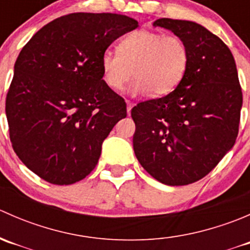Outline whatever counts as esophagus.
Returning <instances> with one entry per match:
<instances>
[{
  "mask_svg": "<svg viewBox=\"0 0 250 250\" xmlns=\"http://www.w3.org/2000/svg\"><path fill=\"white\" fill-rule=\"evenodd\" d=\"M132 107H133V104L130 102H128L127 100V113L130 116V111H132Z\"/></svg>",
  "mask_w": 250,
  "mask_h": 250,
  "instance_id": "34e87169",
  "label": "esophagus"
}]
</instances>
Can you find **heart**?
Returning <instances> with one entry per match:
<instances>
[{
  "instance_id": "b5f03b06",
  "label": "heart",
  "mask_w": 250,
  "mask_h": 250,
  "mask_svg": "<svg viewBox=\"0 0 250 250\" xmlns=\"http://www.w3.org/2000/svg\"><path fill=\"white\" fill-rule=\"evenodd\" d=\"M118 54L105 52L102 55L103 80L112 90H120L133 77L132 94L150 92L162 97L173 92L183 81L188 66V46L178 36L139 30L118 43Z\"/></svg>"
}]
</instances>
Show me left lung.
I'll list each match as a JSON object with an SVG mask.
<instances>
[{"label":"left lung","instance_id":"8db88e82","mask_svg":"<svg viewBox=\"0 0 250 250\" xmlns=\"http://www.w3.org/2000/svg\"><path fill=\"white\" fill-rule=\"evenodd\" d=\"M153 26L180 37L190 60L173 92L132 109L133 147L156 180L188 185L215 168L234 145L243 102L236 62L229 47L197 22L162 18Z\"/></svg>","mask_w":250,"mask_h":250}]
</instances>
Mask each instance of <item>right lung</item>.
<instances>
[{"mask_svg": "<svg viewBox=\"0 0 250 250\" xmlns=\"http://www.w3.org/2000/svg\"><path fill=\"white\" fill-rule=\"evenodd\" d=\"M139 26L112 13H72L44 25L14 64L6 99L9 137L31 172L55 185L82 180L97 166L103 141L127 116L105 84L102 55Z\"/></svg>", "mask_w": 250, "mask_h": 250, "instance_id": "1", "label": "right lung"}]
</instances>
